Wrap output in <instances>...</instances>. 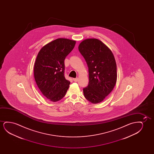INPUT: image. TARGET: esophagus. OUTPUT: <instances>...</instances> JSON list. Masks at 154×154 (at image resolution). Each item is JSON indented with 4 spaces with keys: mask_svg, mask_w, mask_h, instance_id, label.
Instances as JSON below:
<instances>
[{
    "mask_svg": "<svg viewBox=\"0 0 154 154\" xmlns=\"http://www.w3.org/2000/svg\"><path fill=\"white\" fill-rule=\"evenodd\" d=\"M73 80L75 82H77L78 81V78H73Z\"/></svg>",
    "mask_w": 154,
    "mask_h": 154,
    "instance_id": "esophagus-1",
    "label": "esophagus"
}]
</instances>
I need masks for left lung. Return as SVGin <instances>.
I'll return each mask as SVG.
<instances>
[{"mask_svg": "<svg viewBox=\"0 0 154 154\" xmlns=\"http://www.w3.org/2000/svg\"><path fill=\"white\" fill-rule=\"evenodd\" d=\"M78 50L88 67V85L83 88L85 97L91 103H99L116 84L117 66L114 55L103 42L94 38L83 40Z\"/></svg>", "mask_w": 154, "mask_h": 154, "instance_id": "8db88e82", "label": "left lung"}]
</instances>
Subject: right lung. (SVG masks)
I'll return each mask as SVG.
<instances>
[{
    "mask_svg": "<svg viewBox=\"0 0 154 154\" xmlns=\"http://www.w3.org/2000/svg\"><path fill=\"white\" fill-rule=\"evenodd\" d=\"M76 41L58 38L40 49L34 65V77L40 91L56 102L66 95L70 82L64 75L66 56L74 49Z\"/></svg>",
    "mask_w": 154,
    "mask_h": 154,
    "instance_id": "1",
    "label": "right lung"
}]
</instances>
